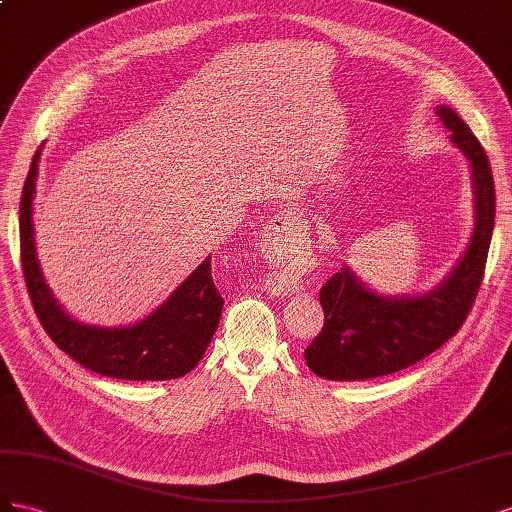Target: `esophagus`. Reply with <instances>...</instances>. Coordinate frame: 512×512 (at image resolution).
I'll return each instance as SVG.
<instances>
[{"label":"esophagus","instance_id":"1","mask_svg":"<svg viewBox=\"0 0 512 512\" xmlns=\"http://www.w3.org/2000/svg\"><path fill=\"white\" fill-rule=\"evenodd\" d=\"M298 227H300V214L296 210L287 208L276 216H272L266 229L270 231V236H283V233H291V231H296Z\"/></svg>","mask_w":512,"mask_h":512}]
</instances>
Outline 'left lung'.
<instances>
[{"mask_svg": "<svg viewBox=\"0 0 512 512\" xmlns=\"http://www.w3.org/2000/svg\"><path fill=\"white\" fill-rule=\"evenodd\" d=\"M472 167L474 233L446 279L425 294L382 296L343 266L319 291L324 328L304 349L309 369L334 382L397 373L455 337L483 283L495 223V186L489 158L474 133L448 107L435 109Z\"/></svg>", "mask_w": 512, "mask_h": 512, "instance_id": "1", "label": "left lung"}]
</instances>
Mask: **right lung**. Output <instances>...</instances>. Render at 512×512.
I'll list each match as a JSON object with an SVG mask.
<instances>
[{
	"instance_id": "right-lung-1",
	"label": "right lung",
	"mask_w": 512,
	"mask_h": 512,
	"mask_svg": "<svg viewBox=\"0 0 512 512\" xmlns=\"http://www.w3.org/2000/svg\"><path fill=\"white\" fill-rule=\"evenodd\" d=\"M38 160L40 150L32 158L21 195V264L34 311L53 343L105 377L160 382L193 371L206 354L225 304L212 281L210 257L139 324L102 328L72 319L53 298L36 255L32 216Z\"/></svg>"
}]
</instances>
